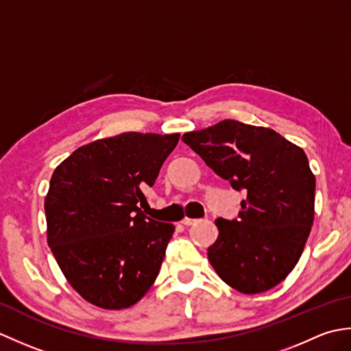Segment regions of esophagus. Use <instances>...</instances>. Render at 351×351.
Segmentation results:
<instances>
[{
    "label": "esophagus",
    "mask_w": 351,
    "mask_h": 351,
    "mask_svg": "<svg viewBox=\"0 0 351 351\" xmlns=\"http://www.w3.org/2000/svg\"><path fill=\"white\" fill-rule=\"evenodd\" d=\"M182 225H185V226H191V225H195L196 223V220L195 219H190V217H185V219H182Z\"/></svg>",
    "instance_id": "obj_1"
}]
</instances>
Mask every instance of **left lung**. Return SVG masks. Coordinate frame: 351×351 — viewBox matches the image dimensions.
Masks as SVG:
<instances>
[{"mask_svg":"<svg viewBox=\"0 0 351 351\" xmlns=\"http://www.w3.org/2000/svg\"><path fill=\"white\" fill-rule=\"evenodd\" d=\"M182 141L237 191L238 219L219 217L208 259L229 287L258 294L280 283L299 263L314 223L315 176L303 149L270 128L232 119Z\"/></svg>","mask_w":351,"mask_h":351,"instance_id":"left-lung-1","label":"left lung"}]
</instances>
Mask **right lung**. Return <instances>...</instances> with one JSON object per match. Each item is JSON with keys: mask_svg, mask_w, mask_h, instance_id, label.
Returning a JSON list of instances; mask_svg holds the SVG:
<instances>
[{"mask_svg": "<svg viewBox=\"0 0 351 351\" xmlns=\"http://www.w3.org/2000/svg\"><path fill=\"white\" fill-rule=\"evenodd\" d=\"M180 134L123 132L78 147L52 173L48 245L77 293L104 309L137 303L160 273L171 223L149 219L155 184Z\"/></svg>", "mask_w": 351, "mask_h": 351, "instance_id": "add662e5", "label": "right lung"}]
</instances>
